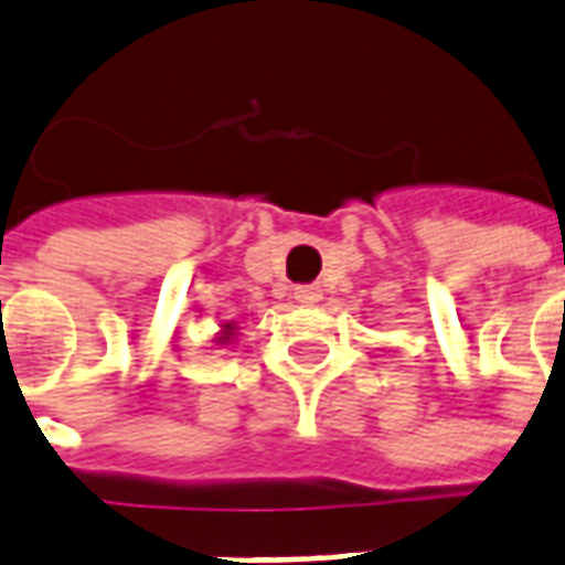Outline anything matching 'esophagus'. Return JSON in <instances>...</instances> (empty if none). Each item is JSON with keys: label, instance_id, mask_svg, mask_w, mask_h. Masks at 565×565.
Listing matches in <instances>:
<instances>
[{"label": "esophagus", "instance_id": "34e87169", "mask_svg": "<svg viewBox=\"0 0 565 565\" xmlns=\"http://www.w3.org/2000/svg\"><path fill=\"white\" fill-rule=\"evenodd\" d=\"M292 296L299 301H305V305H313V301H320V287H317V284H301V287H296Z\"/></svg>", "mask_w": 565, "mask_h": 565}]
</instances>
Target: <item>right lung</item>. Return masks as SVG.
Returning a JSON list of instances; mask_svg holds the SVG:
<instances>
[{
  "instance_id": "1",
  "label": "right lung",
  "mask_w": 565,
  "mask_h": 565,
  "mask_svg": "<svg viewBox=\"0 0 565 565\" xmlns=\"http://www.w3.org/2000/svg\"><path fill=\"white\" fill-rule=\"evenodd\" d=\"M227 331H231V326H227ZM222 340H227V338H222Z\"/></svg>"
}]
</instances>
